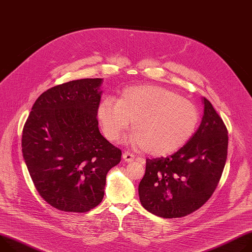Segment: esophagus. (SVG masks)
<instances>
[{"label": "esophagus", "instance_id": "34e87169", "mask_svg": "<svg viewBox=\"0 0 252 252\" xmlns=\"http://www.w3.org/2000/svg\"><path fill=\"white\" fill-rule=\"evenodd\" d=\"M123 158H124L125 162L129 163V162H132V161H133L134 156H133L132 154L128 153V152H125V153L123 154Z\"/></svg>", "mask_w": 252, "mask_h": 252}]
</instances>
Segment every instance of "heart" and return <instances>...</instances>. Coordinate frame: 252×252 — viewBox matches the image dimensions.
<instances>
[{"instance_id": "b5f03b06", "label": "heart", "mask_w": 252, "mask_h": 252, "mask_svg": "<svg viewBox=\"0 0 252 252\" xmlns=\"http://www.w3.org/2000/svg\"><path fill=\"white\" fill-rule=\"evenodd\" d=\"M104 135L116 141L131 121L128 142L154 157L168 156L184 146L196 130L200 113L189 99L158 85L131 86L120 100L106 97L97 106Z\"/></svg>"}]
</instances>
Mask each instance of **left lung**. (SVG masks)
I'll return each mask as SVG.
<instances>
[{"instance_id": "left-lung-1", "label": "left lung", "mask_w": 252, "mask_h": 252, "mask_svg": "<svg viewBox=\"0 0 252 252\" xmlns=\"http://www.w3.org/2000/svg\"><path fill=\"white\" fill-rule=\"evenodd\" d=\"M201 124L190 141L167 158H147L139 185L143 207L158 217L193 213L215 191L227 158V128L211 102L202 97Z\"/></svg>"}]
</instances>
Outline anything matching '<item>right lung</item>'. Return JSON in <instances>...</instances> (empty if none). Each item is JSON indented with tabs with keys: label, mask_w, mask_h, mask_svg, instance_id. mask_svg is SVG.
Listing matches in <instances>:
<instances>
[{
	"label": "right lung",
	"mask_w": 252,
	"mask_h": 252,
	"mask_svg": "<svg viewBox=\"0 0 252 252\" xmlns=\"http://www.w3.org/2000/svg\"><path fill=\"white\" fill-rule=\"evenodd\" d=\"M102 78L54 86L35 101L23 128L22 152L34 185L54 208L82 213L102 201L107 172L122 151L101 135Z\"/></svg>",
	"instance_id": "1"
}]
</instances>
